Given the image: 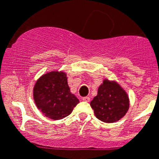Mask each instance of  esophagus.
<instances>
[{
	"mask_svg": "<svg viewBox=\"0 0 159 159\" xmlns=\"http://www.w3.org/2000/svg\"><path fill=\"white\" fill-rule=\"evenodd\" d=\"M83 101L86 102H90V98L89 97H85V98H83Z\"/></svg>",
	"mask_w": 159,
	"mask_h": 159,
	"instance_id": "34e87169",
	"label": "esophagus"
}]
</instances>
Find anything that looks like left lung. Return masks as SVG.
<instances>
[{
	"mask_svg": "<svg viewBox=\"0 0 159 159\" xmlns=\"http://www.w3.org/2000/svg\"><path fill=\"white\" fill-rule=\"evenodd\" d=\"M90 106L99 120L104 123H115L128 112L129 98L117 82L106 79L98 88V95L90 102Z\"/></svg>",
	"mask_w": 159,
	"mask_h": 159,
	"instance_id": "obj_1",
	"label": "left lung"
}]
</instances>
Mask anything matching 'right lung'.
Instances as JSON below:
<instances>
[{"label":"right lung","instance_id":"right-lung-1","mask_svg":"<svg viewBox=\"0 0 159 159\" xmlns=\"http://www.w3.org/2000/svg\"><path fill=\"white\" fill-rule=\"evenodd\" d=\"M33 98L37 108L53 120L70 115L80 102L70 93L66 74L57 70L48 72L38 79L33 89Z\"/></svg>","mask_w":159,"mask_h":159}]
</instances>
